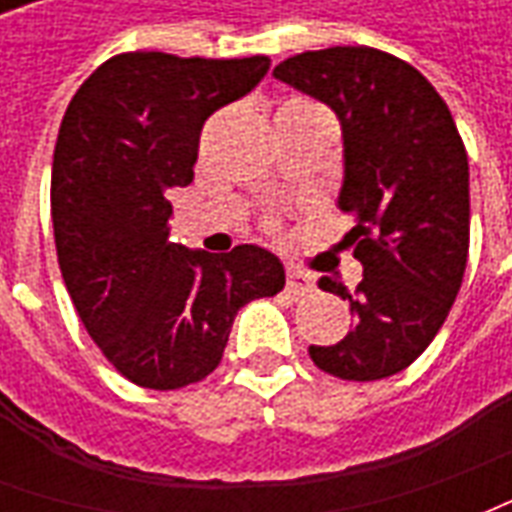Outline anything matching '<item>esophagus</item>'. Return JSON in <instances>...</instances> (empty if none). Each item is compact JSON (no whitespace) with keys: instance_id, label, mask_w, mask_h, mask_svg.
<instances>
[{"instance_id":"esophagus-1","label":"esophagus","mask_w":512,"mask_h":512,"mask_svg":"<svg viewBox=\"0 0 512 512\" xmlns=\"http://www.w3.org/2000/svg\"><path fill=\"white\" fill-rule=\"evenodd\" d=\"M315 279L307 271H299V268H288V293L293 296H304L307 290H312Z\"/></svg>"}]
</instances>
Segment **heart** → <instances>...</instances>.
I'll return each instance as SVG.
<instances>
[{
  "label": "heart",
  "instance_id": "obj_1",
  "mask_svg": "<svg viewBox=\"0 0 512 512\" xmlns=\"http://www.w3.org/2000/svg\"><path fill=\"white\" fill-rule=\"evenodd\" d=\"M293 104H301V101H293Z\"/></svg>",
  "mask_w": 512,
  "mask_h": 512
}]
</instances>
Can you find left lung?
Listing matches in <instances>:
<instances>
[{
  "label": "left lung",
  "mask_w": 512,
  "mask_h": 512,
  "mask_svg": "<svg viewBox=\"0 0 512 512\" xmlns=\"http://www.w3.org/2000/svg\"><path fill=\"white\" fill-rule=\"evenodd\" d=\"M279 82L332 109L343 128L337 208L362 263L356 290L321 277L351 304L354 329L310 345L315 365L345 381L406 370L458 296L469 255V158L450 109L408 62L367 46L304 51L274 68Z\"/></svg>",
  "instance_id": "1"
}]
</instances>
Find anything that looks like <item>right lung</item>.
<instances>
[{"instance_id": "obj_1", "label": "right lung", "mask_w": 512, "mask_h": 512, "mask_svg": "<svg viewBox=\"0 0 512 512\" xmlns=\"http://www.w3.org/2000/svg\"><path fill=\"white\" fill-rule=\"evenodd\" d=\"M268 68V57L117 54L62 117L51 167L62 279L87 334L136 386L202 381L222 362L238 310L285 288L268 249L208 255L169 241L167 194L194 180L205 120Z\"/></svg>"}]
</instances>
